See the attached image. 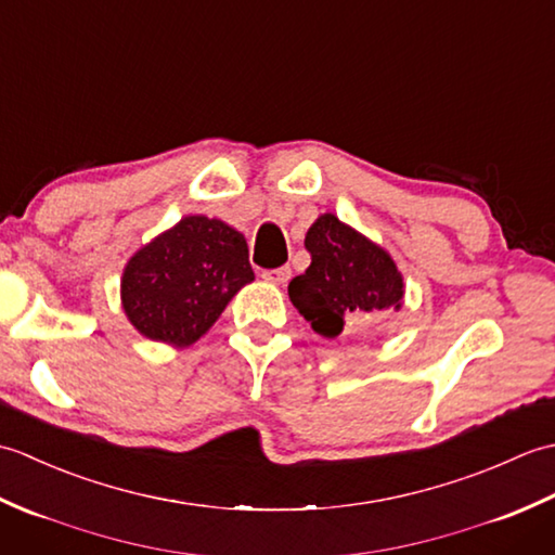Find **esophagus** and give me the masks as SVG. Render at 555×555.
Masks as SVG:
<instances>
[{"label": "esophagus", "instance_id": "1", "mask_svg": "<svg viewBox=\"0 0 555 555\" xmlns=\"http://www.w3.org/2000/svg\"><path fill=\"white\" fill-rule=\"evenodd\" d=\"M262 279L267 284H274V286H284L286 281L291 279V267H279V269H267L262 271Z\"/></svg>", "mask_w": 555, "mask_h": 555}]
</instances>
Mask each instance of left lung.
<instances>
[{"mask_svg": "<svg viewBox=\"0 0 555 555\" xmlns=\"http://www.w3.org/2000/svg\"><path fill=\"white\" fill-rule=\"evenodd\" d=\"M305 247L312 262L291 281L288 298L320 336L336 338L403 308L405 281L393 257L332 211L314 219Z\"/></svg>", "mask_w": 555, "mask_h": 555, "instance_id": "8db88e82", "label": "left lung"}]
</instances>
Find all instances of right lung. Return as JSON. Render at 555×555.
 Masks as SVG:
<instances>
[{
  "mask_svg": "<svg viewBox=\"0 0 555 555\" xmlns=\"http://www.w3.org/2000/svg\"><path fill=\"white\" fill-rule=\"evenodd\" d=\"M253 281L245 235L221 219L188 215L128 259L121 308L138 334L188 348Z\"/></svg>",
  "mask_w": 555,
  "mask_h": 555,
  "instance_id": "obj_1",
  "label": "right lung"
}]
</instances>
